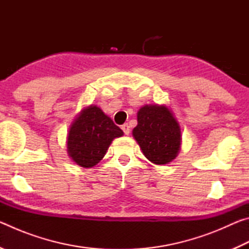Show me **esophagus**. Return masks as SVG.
I'll use <instances>...</instances> for the list:
<instances>
[{"mask_svg": "<svg viewBox=\"0 0 249 249\" xmlns=\"http://www.w3.org/2000/svg\"><path fill=\"white\" fill-rule=\"evenodd\" d=\"M122 129H123V132L125 135H128L129 134V125L128 124H123L122 125Z\"/></svg>", "mask_w": 249, "mask_h": 249, "instance_id": "34e87169", "label": "esophagus"}]
</instances>
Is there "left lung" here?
Wrapping results in <instances>:
<instances>
[{
	"instance_id": "obj_1",
	"label": "left lung",
	"mask_w": 249,
	"mask_h": 249,
	"mask_svg": "<svg viewBox=\"0 0 249 249\" xmlns=\"http://www.w3.org/2000/svg\"><path fill=\"white\" fill-rule=\"evenodd\" d=\"M133 137L145 157L155 165H167L177 158L181 147V128L167 105H144L137 112Z\"/></svg>"
}]
</instances>
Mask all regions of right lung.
Returning a JSON list of instances; mask_svg holds the SVG:
<instances>
[{
    "label": "right lung",
    "mask_w": 249,
    "mask_h": 249,
    "mask_svg": "<svg viewBox=\"0 0 249 249\" xmlns=\"http://www.w3.org/2000/svg\"><path fill=\"white\" fill-rule=\"evenodd\" d=\"M123 135L111 117L92 104L81 109L70 125L67 153L78 166L94 167L103 159L113 140Z\"/></svg>",
    "instance_id": "1"
}]
</instances>
